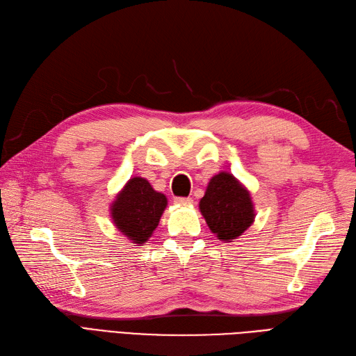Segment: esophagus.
I'll use <instances>...</instances> for the list:
<instances>
[{
  "label": "esophagus",
  "instance_id": "34e87169",
  "mask_svg": "<svg viewBox=\"0 0 356 356\" xmlns=\"http://www.w3.org/2000/svg\"><path fill=\"white\" fill-rule=\"evenodd\" d=\"M192 201H193V200H192L191 197H188V198H186V197H176V198H175V202H176V204H181V205L192 204Z\"/></svg>",
  "mask_w": 356,
  "mask_h": 356
}]
</instances>
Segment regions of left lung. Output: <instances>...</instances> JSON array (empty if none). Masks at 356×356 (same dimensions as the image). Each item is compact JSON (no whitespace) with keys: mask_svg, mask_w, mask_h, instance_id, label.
Segmentation results:
<instances>
[{"mask_svg":"<svg viewBox=\"0 0 356 356\" xmlns=\"http://www.w3.org/2000/svg\"><path fill=\"white\" fill-rule=\"evenodd\" d=\"M200 210L211 232L227 243L243 235L254 222L250 192L225 171L211 177L200 201Z\"/></svg>","mask_w":356,"mask_h":356,"instance_id":"8db88e82","label":"left lung"}]
</instances>
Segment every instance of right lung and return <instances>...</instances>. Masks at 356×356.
<instances>
[{
    "label": "right lung",
    "instance_id": "obj_1",
    "mask_svg": "<svg viewBox=\"0 0 356 356\" xmlns=\"http://www.w3.org/2000/svg\"><path fill=\"white\" fill-rule=\"evenodd\" d=\"M167 207L164 193L154 191L146 179L133 177L112 202L111 214L117 229L136 244H143L156 229Z\"/></svg>",
    "mask_w": 356,
    "mask_h": 356
}]
</instances>
